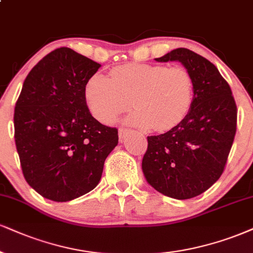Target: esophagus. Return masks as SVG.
Listing matches in <instances>:
<instances>
[{
  "label": "esophagus",
  "instance_id": "1",
  "mask_svg": "<svg viewBox=\"0 0 253 253\" xmlns=\"http://www.w3.org/2000/svg\"><path fill=\"white\" fill-rule=\"evenodd\" d=\"M129 132H131V130L130 129H126V127H120V129H118V135H120L121 141L122 139H124V137H126Z\"/></svg>",
  "mask_w": 253,
  "mask_h": 253
}]
</instances>
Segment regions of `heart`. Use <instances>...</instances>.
I'll use <instances>...</instances> for the list:
<instances>
[{"label": "heart", "instance_id": "heart-1", "mask_svg": "<svg viewBox=\"0 0 253 253\" xmlns=\"http://www.w3.org/2000/svg\"><path fill=\"white\" fill-rule=\"evenodd\" d=\"M84 98L91 114L103 123L116 120L131 104L135 111L130 123L168 131L191 110L193 79L180 65L130 63L111 69L109 79L101 74L90 77Z\"/></svg>", "mask_w": 253, "mask_h": 253}]
</instances>
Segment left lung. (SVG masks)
<instances>
[{
	"label": "left lung",
	"mask_w": 253,
	"mask_h": 253,
	"mask_svg": "<svg viewBox=\"0 0 253 253\" xmlns=\"http://www.w3.org/2000/svg\"><path fill=\"white\" fill-rule=\"evenodd\" d=\"M156 61H179L191 73L193 102L182 123L148 136L143 172L152 188L168 197L193 198L224 172L237 130V105L229 83L203 56L178 48Z\"/></svg>",
	"instance_id": "obj_1"
}]
</instances>
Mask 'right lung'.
<instances>
[{"label": "right lung", "mask_w": 253, "mask_h": 253, "mask_svg": "<svg viewBox=\"0 0 253 253\" xmlns=\"http://www.w3.org/2000/svg\"><path fill=\"white\" fill-rule=\"evenodd\" d=\"M101 64L70 48L43 57L15 105V143L27 183L44 198L68 202L96 188L116 127L90 114L84 86Z\"/></svg>", "instance_id": "obj_1"}]
</instances>
